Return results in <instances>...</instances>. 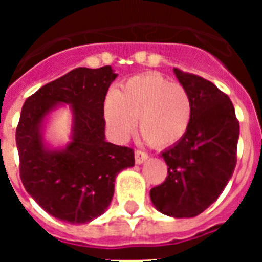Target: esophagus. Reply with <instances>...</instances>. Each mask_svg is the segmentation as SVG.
Returning a JSON list of instances; mask_svg holds the SVG:
<instances>
[{
  "label": "esophagus",
  "mask_w": 262,
  "mask_h": 262,
  "mask_svg": "<svg viewBox=\"0 0 262 262\" xmlns=\"http://www.w3.org/2000/svg\"><path fill=\"white\" fill-rule=\"evenodd\" d=\"M148 159V155L145 154V152H143V151H135V161H136V164H142V163H144L145 160Z\"/></svg>",
  "instance_id": "1"
}]
</instances>
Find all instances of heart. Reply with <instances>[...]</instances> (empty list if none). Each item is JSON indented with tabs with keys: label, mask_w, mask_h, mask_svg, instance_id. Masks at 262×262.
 <instances>
[{
	"label": "heart",
	"mask_w": 262,
	"mask_h": 262,
	"mask_svg": "<svg viewBox=\"0 0 262 262\" xmlns=\"http://www.w3.org/2000/svg\"><path fill=\"white\" fill-rule=\"evenodd\" d=\"M103 117L117 140H124L138 128L155 148L177 144L190 127L193 101L184 85L159 73H145L126 81L120 90L106 96Z\"/></svg>",
	"instance_id": "b5f03b06"
}]
</instances>
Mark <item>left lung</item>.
Segmentation results:
<instances>
[{"instance_id":"left-lung-1","label":"left lung","mask_w":262,"mask_h":262,"mask_svg":"<svg viewBox=\"0 0 262 262\" xmlns=\"http://www.w3.org/2000/svg\"><path fill=\"white\" fill-rule=\"evenodd\" d=\"M190 93L193 117L186 135L161 154L168 176L151 189V201L163 214L193 217L217 200L237 161L239 120L230 97L211 81L174 68Z\"/></svg>"}]
</instances>
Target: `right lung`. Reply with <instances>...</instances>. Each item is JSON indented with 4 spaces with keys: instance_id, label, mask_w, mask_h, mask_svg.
Listing matches in <instances>:
<instances>
[{
    "instance_id": "1",
    "label": "right lung",
    "mask_w": 262,
    "mask_h": 262,
    "mask_svg": "<svg viewBox=\"0 0 262 262\" xmlns=\"http://www.w3.org/2000/svg\"><path fill=\"white\" fill-rule=\"evenodd\" d=\"M115 77L110 66L76 68L23 103L15 133L20 180L41 209L62 222L84 224L102 215L118 173L135 164L133 148L105 140L103 102ZM57 103L71 105L74 135L66 150L48 151L40 124Z\"/></svg>"
}]
</instances>
